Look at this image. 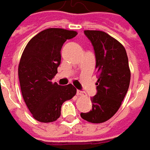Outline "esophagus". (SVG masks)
<instances>
[{
  "label": "esophagus",
  "mask_w": 150,
  "mask_h": 150,
  "mask_svg": "<svg viewBox=\"0 0 150 150\" xmlns=\"http://www.w3.org/2000/svg\"><path fill=\"white\" fill-rule=\"evenodd\" d=\"M77 94L78 95H85V94L83 91H81V90H77Z\"/></svg>",
  "instance_id": "34e87169"
}]
</instances>
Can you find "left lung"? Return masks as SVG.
Wrapping results in <instances>:
<instances>
[{
    "label": "left lung",
    "instance_id": "1",
    "mask_svg": "<svg viewBox=\"0 0 150 150\" xmlns=\"http://www.w3.org/2000/svg\"><path fill=\"white\" fill-rule=\"evenodd\" d=\"M95 55L98 73L97 93L92 98V110L81 113L92 123L106 122L116 113L129 88L131 73L123 45L103 31L84 30Z\"/></svg>",
    "mask_w": 150,
    "mask_h": 150
}]
</instances>
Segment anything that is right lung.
Masks as SVG:
<instances>
[{
  "label": "right lung",
  "instance_id": "obj_1",
  "mask_svg": "<svg viewBox=\"0 0 150 150\" xmlns=\"http://www.w3.org/2000/svg\"><path fill=\"white\" fill-rule=\"evenodd\" d=\"M77 32L63 28H47L28 43L18 66L23 98L34 119L52 122L61 116L64 102L76 94L72 84L66 86L52 83L61 64V50L67 40Z\"/></svg>",
  "mask_w": 150,
  "mask_h": 150
}]
</instances>
